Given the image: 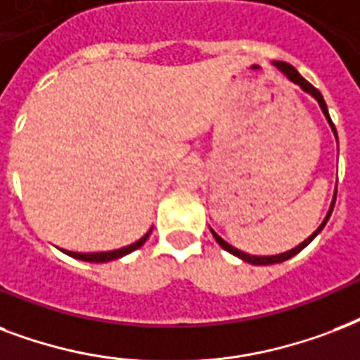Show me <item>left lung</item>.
I'll return each instance as SVG.
<instances>
[{"label":"left lung","mask_w":360,"mask_h":360,"mask_svg":"<svg viewBox=\"0 0 360 360\" xmlns=\"http://www.w3.org/2000/svg\"><path fill=\"white\" fill-rule=\"evenodd\" d=\"M274 65L278 67V69H280V71H283V73H285L287 77H289V79L293 80V82H297V84H299L300 88H302V90L308 91V94H311V96L316 97L317 103H319V107H321L323 114H325V116H327L328 124H330V127H333L334 135H336V129H334L333 120H330V116H328L327 105H325V99H323L321 91L317 90V88H314V86H311L310 82H308V80L304 79V77H300L299 71H297V69H295L293 65H289V63H285V61H276ZM334 200H336V193H334ZM334 200H333V205H330V210H328L327 218L323 219V224L319 225V227H317L316 233H314V235H311V236H308V238H306V240L302 242V244H299V246L293 248V250H289V252L280 253V255H266V257H259V255H250V253L240 252V250H236V248H233V246H231V244H227V242H225L224 238H221V236L216 235V233H214V231H212V235H214V238H216V242H218L219 246L224 248V250H227V252L233 253V255H236V257L244 259V261H246V263H252V264H274V263H281V261H287V259H291V257H293V255H297V253H299V252H302V250H304V248L308 246V244H310V242L314 240V238H316L317 235H319V231H321L323 227H325V224H327L328 218H330V214H333Z\"/></svg>","instance_id":"8db88e82"}]
</instances>
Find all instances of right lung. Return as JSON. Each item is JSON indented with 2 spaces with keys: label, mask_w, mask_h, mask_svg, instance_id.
Instances as JSON below:
<instances>
[{
  "label": "right lung",
  "mask_w": 360,
  "mask_h": 360,
  "mask_svg": "<svg viewBox=\"0 0 360 360\" xmlns=\"http://www.w3.org/2000/svg\"><path fill=\"white\" fill-rule=\"evenodd\" d=\"M150 233H152V231H148V233L142 236L141 240H136L135 244H131V246H127V248H122V250H114V252H101V253L65 252V253L75 259H80V261H90V263H107V261H114V259H120V257H124V255H127V253L135 252L136 248H141L142 244L146 242V238L150 236Z\"/></svg>",
  "instance_id": "right-lung-1"
}]
</instances>
